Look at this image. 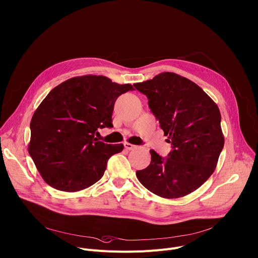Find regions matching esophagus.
<instances>
[{"instance_id":"obj_1","label":"esophagus","mask_w":258,"mask_h":258,"mask_svg":"<svg viewBox=\"0 0 258 258\" xmlns=\"http://www.w3.org/2000/svg\"><path fill=\"white\" fill-rule=\"evenodd\" d=\"M123 145H124V147H125V149H126V150H134V149H136V148H137V146H136V145H133V144L127 143V142H125Z\"/></svg>"}]
</instances>
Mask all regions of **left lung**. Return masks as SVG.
I'll use <instances>...</instances> for the list:
<instances>
[{
  "label": "left lung",
  "mask_w": 258,
  "mask_h": 258,
  "mask_svg": "<svg viewBox=\"0 0 258 258\" xmlns=\"http://www.w3.org/2000/svg\"><path fill=\"white\" fill-rule=\"evenodd\" d=\"M134 86L148 98L152 113L173 146L167 158L150 150V165L137 171L138 180L163 199L194 192L215 171L224 146L218 106L198 84L172 72Z\"/></svg>",
  "instance_id": "8db88e82"
}]
</instances>
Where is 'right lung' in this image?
Here are the masks:
<instances>
[{
  "label": "right lung",
  "instance_id": "obj_1",
  "mask_svg": "<svg viewBox=\"0 0 258 258\" xmlns=\"http://www.w3.org/2000/svg\"><path fill=\"white\" fill-rule=\"evenodd\" d=\"M133 89L106 76L84 75L63 81L46 96L32 117L28 148L46 183L76 192L103 177L108 159L123 145L106 144L95 135L112 127L115 101Z\"/></svg>",
  "mask_w": 258,
  "mask_h": 258
}]
</instances>
